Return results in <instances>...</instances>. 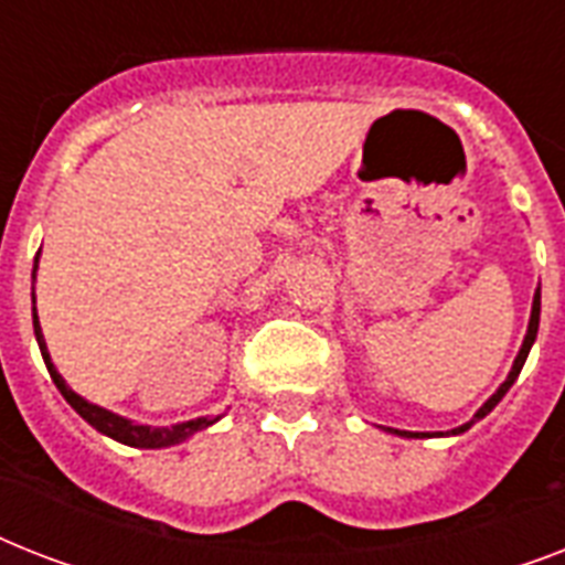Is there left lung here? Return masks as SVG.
I'll list each match as a JSON object with an SVG mask.
<instances>
[{"mask_svg":"<svg viewBox=\"0 0 565 565\" xmlns=\"http://www.w3.org/2000/svg\"><path fill=\"white\" fill-rule=\"evenodd\" d=\"M536 331H540V290H536L534 308H531V322H527L525 343H522V349H519V358H516V363H513V370H510L508 381H504V384H501L499 390H495V395H492L490 402L483 404L481 411L475 413V419H472V422H466V425H460V428H455V430H451V434H463V430H469V428H472V425H475V422L483 419V416H487V413H490L492 407H495V404L501 402V398H504V393H508L510 386H513V381H516L519 372H522V366H525L527 352H531V345H534V340H536ZM390 430H393V434H402V437H430V434H419V430H416V434H413V430H395V428H390Z\"/></svg>","mask_w":565,"mask_h":565,"instance_id":"left-lung-1","label":"left lung"}]
</instances>
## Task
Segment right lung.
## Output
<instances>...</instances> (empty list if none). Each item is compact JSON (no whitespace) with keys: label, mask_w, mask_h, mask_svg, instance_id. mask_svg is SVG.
<instances>
[{"label":"right lung","mask_w":565,"mask_h":565,"mask_svg":"<svg viewBox=\"0 0 565 565\" xmlns=\"http://www.w3.org/2000/svg\"><path fill=\"white\" fill-rule=\"evenodd\" d=\"M34 269H38V257H34ZM34 337H38L40 354H43V361H46L49 375H52L55 386H57V390H61V395H64L66 402L73 404V411L78 413L82 419H87L93 425V428L102 430V434H108V437L117 439V443H126V446H135V448L175 446V443H181V439L193 437L195 430L207 428V425H213V422H216V419H190V422H181V425H172V428H149V425H135V422L122 419V416L105 411V407H99V404L84 402L82 395L73 393V390L66 386L64 377L57 375V370H55V366H52V361H49L46 340H43V334H40L38 310H34Z\"/></svg>","instance_id":"obj_1"}]
</instances>
